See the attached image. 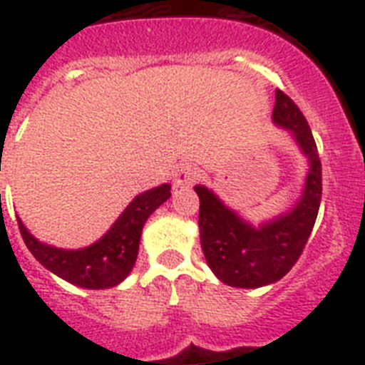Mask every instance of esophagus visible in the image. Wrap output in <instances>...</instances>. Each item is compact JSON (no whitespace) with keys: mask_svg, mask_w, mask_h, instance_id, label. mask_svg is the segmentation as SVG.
Returning a JSON list of instances; mask_svg holds the SVG:
<instances>
[{"mask_svg":"<svg viewBox=\"0 0 365 365\" xmlns=\"http://www.w3.org/2000/svg\"><path fill=\"white\" fill-rule=\"evenodd\" d=\"M174 180H176V185H192L198 180L197 167L191 165V163H183V165L178 167Z\"/></svg>","mask_w":365,"mask_h":365,"instance_id":"34e87169","label":"esophagus"}]
</instances>
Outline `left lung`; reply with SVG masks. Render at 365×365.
<instances>
[{
  "instance_id": "1",
  "label": "left lung",
  "mask_w": 365,
  "mask_h": 365,
  "mask_svg": "<svg viewBox=\"0 0 365 365\" xmlns=\"http://www.w3.org/2000/svg\"><path fill=\"white\" fill-rule=\"evenodd\" d=\"M272 115L277 125L292 131L311 163L304 195L292 212L262 225L260 229H253L236 213L225 208L212 191L200 185L195 187L200 198L198 227L204 257L219 279L240 289L264 287L289 274L304 253L321 206V159L306 115L281 90H275Z\"/></svg>"
}]
</instances>
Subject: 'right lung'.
Listing matches in <instances>:
<instances>
[{"label":"right lung","mask_w":365,"mask_h":365,"mask_svg":"<svg viewBox=\"0 0 365 365\" xmlns=\"http://www.w3.org/2000/svg\"><path fill=\"white\" fill-rule=\"evenodd\" d=\"M168 197L170 185L167 183L138 195L97 244L78 251L41 244L26 230L20 219L19 229L26 247L52 274L82 289H108L129 275L138 255L142 227Z\"/></svg>","instance_id":"right-lung-1"}]
</instances>
